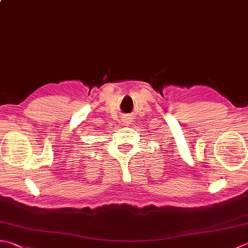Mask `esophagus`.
<instances>
[{"label": "esophagus", "mask_w": 248, "mask_h": 248, "mask_svg": "<svg viewBox=\"0 0 248 248\" xmlns=\"http://www.w3.org/2000/svg\"><path fill=\"white\" fill-rule=\"evenodd\" d=\"M128 121H129V117H124V123H128Z\"/></svg>", "instance_id": "1"}]
</instances>
